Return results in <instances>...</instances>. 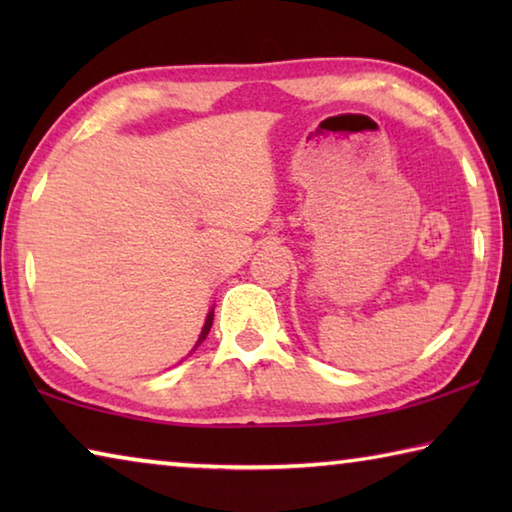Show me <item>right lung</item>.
Wrapping results in <instances>:
<instances>
[{
    "mask_svg": "<svg viewBox=\"0 0 512 512\" xmlns=\"http://www.w3.org/2000/svg\"><path fill=\"white\" fill-rule=\"evenodd\" d=\"M212 320H214V311H210V314H207V318H205V325H203V332H201V336H198V341H196V345H194V350L198 348V345H201V343L205 341V336H207V334H210Z\"/></svg>",
    "mask_w": 512,
    "mask_h": 512,
    "instance_id": "obj_1",
    "label": "right lung"
}]
</instances>
